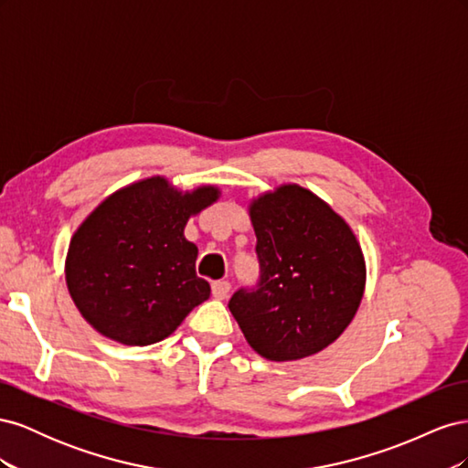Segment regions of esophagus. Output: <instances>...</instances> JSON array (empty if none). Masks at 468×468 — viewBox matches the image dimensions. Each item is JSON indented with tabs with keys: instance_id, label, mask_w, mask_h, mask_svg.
<instances>
[{
	"instance_id": "34e87169",
	"label": "esophagus",
	"mask_w": 468,
	"mask_h": 468,
	"mask_svg": "<svg viewBox=\"0 0 468 468\" xmlns=\"http://www.w3.org/2000/svg\"><path fill=\"white\" fill-rule=\"evenodd\" d=\"M210 289H212V296H215V299L224 301L226 296H229V292H230V282H229V281H224V279H220V281H215V282H212Z\"/></svg>"
}]
</instances>
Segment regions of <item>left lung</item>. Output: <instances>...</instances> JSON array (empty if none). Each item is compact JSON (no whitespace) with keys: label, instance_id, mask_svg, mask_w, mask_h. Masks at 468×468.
Listing matches in <instances>:
<instances>
[{"label":"left lung","instance_id":"obj_1","mask_svg":"<svg viewBox=\"0 0 468 468\" xmlns=\"http://www.w3.org/2000/svg\"><path fill=\"white\" fill-rule=\"evenodd\" d=\"M260 282L229 308L253 351L296 361L322 351L356 316L365 258L356 234L318 195L285 183L250 203Z\"/></svg>","mask_w":468,"mask_h":468}]
</instances>
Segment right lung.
I'll use <instances>...</instances> for the list:
<instances>
[{
    "label": "right lung",
    "instance_id": "1",
    "mask_svg": "<svg viewBox=\"0 0 468 468\" xmlns=\"http://www.w3.org/2000/svg\"><path fill=\"white\" fill-rule=\"evenodd\" d=\"M218 197L217 186L179 191L154 176L99 203L66 256V285L86 322L124 346L172 335L210 296V285L195 271L199 250L183 230Z\"/></svg>",
    "mask_w": 468,
    "mask_h": 468
}]
</instances>
